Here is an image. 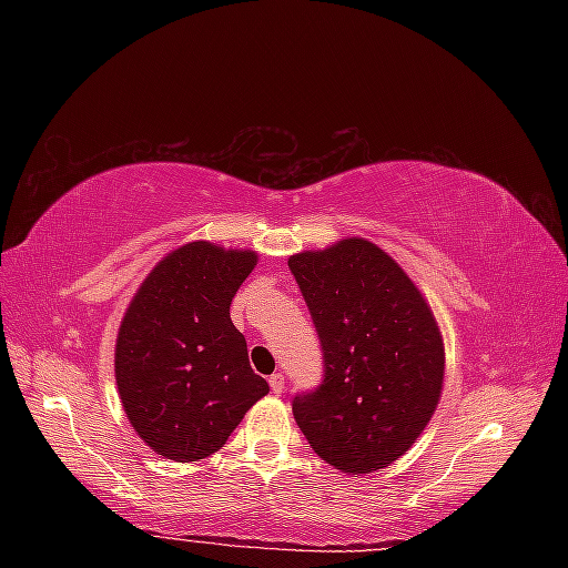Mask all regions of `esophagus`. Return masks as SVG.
<instances>
[{
  "label": "esophagus",
  "mask_w": 568,
  "mask_h": 568,
  "mask_svg": "<svg viewBox=\"0 0 568 568\" xmlns=\"http://www.w3.org/2000/svg\"><path fill=\"white\" fill-rule=\"evenodd\" d=\"M268 383H271V390L275 395H281L285 390V376H283V373H273V376L268 378Z\"/></svg>",
  "instance_id": "esophagus-1"
}]
</instances>
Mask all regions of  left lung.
Returning a JSON list of instances; mask_svg holds the SVG:
<instances>
[{"mask_svg":"<svg viewBox=\"0 0 568 568\" xmlns=\"http://www.w3.org/2000/svg\"><path fill=\"white\" fill-rule=\"evenodd\" d=\"M322 346V383L293 395L310 446L344 474L400 458L439 403L444 346L432 310L388 253L364 239L291 256Z\"/></svg>","mask_w":568,"mask_h":568,"instance_id":"obj_1","label":"left lung"}]
</instances>
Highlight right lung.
Instances as JSON below:
<instances>
[{
    "mask_svg": "<svg viewBox=\"0 0 568 568\" xmlns=\"http://www.w3.org/2000/svg\"><path fill=\"white\" fill-rule=\"evenodd\" d=\"M256 253L207 241L165 256L131 300L116 339V385L139 437L173 462L220 452L268 393L229 317Z\"/></svg>",
    "mask_w": 568,
    "mask_h": 568,
    "instance_id": "obj_1",
    "label": "right lung"
}]
</instances>
